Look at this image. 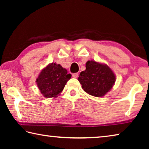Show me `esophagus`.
Listing matches in <instances>:
<instances>
[{
    "mask_svg": "<svg viewBox=\"0 0 149 149\" xmlns=\"http://www.w3.org/2000/svg\"><path fill=\"white\" fill-rule=\"evenodd\" d=\"M78 73H75V74H72V77H74V78H77L78 77Z\"/></svg>",
    "mask_w": 149,
    "mask_h": 149,
    "instance_id": "1",
    "label": "esophagus"
}]
</instances>
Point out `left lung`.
<instances>
[{
	"label": "left lung",
	"instance_id": "8db88e82",
	"mask_svg": "<svg viewBox=\"0 0 149 149\" xmlns=\"http://www.w3.org/2000/svg\"><path fill=\"white\" fill-rule=\"evenodd\" d=\"M86 70L80 73L78 80L85 92L92 96L100 97L107 94L114 85L116 77L106 64L95 61H87Z\"/></svg>",
	"mask_w": 149,
	"mask_h": 149
}]
</instances>
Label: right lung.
Returning <instances> with one entry per match:
<instances>
[{
  "label": "right lung",
  "instance_id": "1",
  "mask_svg": "<svg viewBox=\"0 0 149 149\" xmlns=\"http://www.w3.org/2000/svg\"><path fill=\"white\" fill-rule=\"evenodd\" d=\"M72 77L67 70L56 63H51L40 73L37 84L41 94L46 98L56 97L64 89Z\"/></svg>",
  "mask_w": 149,
  "mask_h": 149
}]
</instances>
